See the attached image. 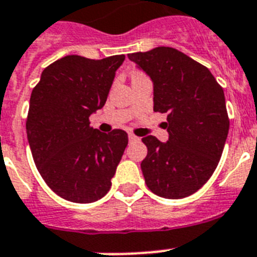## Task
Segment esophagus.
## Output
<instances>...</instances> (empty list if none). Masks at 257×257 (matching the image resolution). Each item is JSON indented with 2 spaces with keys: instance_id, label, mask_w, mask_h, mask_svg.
Here are the masks:
<instances>
[{
  "instance_id": "34e87169",
  "label": "esophagus",
  "mask_w": 257,
  "mask_h": 257,
  "mask_svg": "<svg viewBox=\"0 0 257 257\" xmlns=\"http://www.w3.org/2000/svg\"><path fill=\"white\" fill-rule=\"evenodd\" d=\"M128 139H129V142H133V141H139V140H140L139 137H137V136L132 135V133H129Z\"/></svg>"
}]
</instances>
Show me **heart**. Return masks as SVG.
I'll return each mask as SVG.
<instances>
[{
    "mask_svg": "<svg viewBox=\"0 0 257 257\" xmlns=\"http://www.w3.org/2000/svg\"><path fill=\"white\" fill-rule=\"evenodd\" d=\"M137 74H140V73H136V74H135V75H137Z\"/></svg>",
    "mask_w": 257,
    "mask_h": 257,
    "instance_id": "b5f03b06",
    "label": "heart"
}]
</instances>
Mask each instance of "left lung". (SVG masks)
<instances>
[{
    "label": "left lung",
    "instance_id": "left-lung-1",
    "mask_svg": "<svg viewBox=\"0 0 257 257\" xmlns=\"http://www.w3.org/2000/svg\"><path fill=\"white\" fill-rule=\"evenodd\" d=\"M128 57L152 79L154 111L167 113L169 141L142 139L146 185L165 198L191 196L213 175L225 148L230 121L223 88L208 68L175 48L157 47Z\"/></svg>",
    "mask_w": 257,
    "mask_h": 257
}]
</instances>
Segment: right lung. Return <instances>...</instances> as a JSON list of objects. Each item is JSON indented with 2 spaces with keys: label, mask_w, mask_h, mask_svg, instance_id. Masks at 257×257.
<instances>
[{
  "label": "right lung",
  "mask_w": 257,
  "mask_h": 257,
  "mask_svg": "<svg viewBox=\"0 0 257 257\" xmlns=\"http://www.w3.org/2000/svg\"><path fill=\"white\" fill-rule=\"evenodd\" d=\"M124 59L65 56L43 70L32 90L26 131L34 162L49 188L68 201L102 198L128 145L121 129L107 135L88 121L103 108Z\"/></svg>",
  "instance_id": "add662e5"
}]
</instances>
